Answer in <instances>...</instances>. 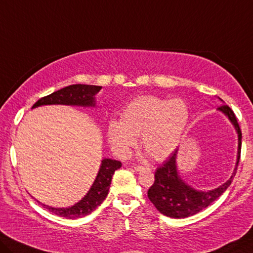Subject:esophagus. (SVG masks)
Returning <instances> with one entry per match:
<instances>
[{"label":"esophagus","mask_w":253,"mask_h":253,"mask_svg":"<svg viewBox=\"0 0 253 253\" xmlns=\"http://www.w3.org/2000/svg\"><path fill=\"white\" fill-rule=\"evenodd\" d=\"M134 169H135V170H136V171H141V170H144V169H145V167H143V166H134Z\"/></svg>","instance_id":"esophagus-1"}]
</instances>
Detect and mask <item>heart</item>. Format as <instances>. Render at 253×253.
<instances>
[{"instance_id": "heart-1", "label": "heart", "mask_w": 253, "mask_h": 253, "mask_svg": "<svg viewBox=\"0 0 253 253\" xmlns=\"http://www.w3.org/2000/svg\"><path fill=\"white\" fill-rule=\"evenodd\" d=\"M188 122L190 110L184 100L139 96L125 105L120 120L109 123L108 139L117 156L127 158L141 135L143 148L163 160L178 146Z\"/></svg>"}]
</instances>
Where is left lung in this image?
<instances>
[{"instance_id": "8db88e82", "label": "left lung", "mask_w": 253, "mask_h": 253, "mask_svg": "<svg viewBox=\"0 0 253 253\" xmlns=\"http://www.w3.org/2000/svg\"><path fill=\"white\" fill-rule=\"evenodd\" d=\"M228 117L239 135V148H237V161L234 172L227 182L211 191H198L184 182L177 170V150L169 157V159L154 172V183L149 188L148 197L154 207L163 214L171 218H186L200 212L220 197L227 187L231 185L236 174L240 163L242 133L237 123L234 112L228 105L218 108Z\"/></svg>"}]
</instances>
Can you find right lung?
<instances>
[{
	"label": "right lung",
	"mask_w": 253,
	"mask_h": 253,
	"mask_svg": "<svg viewBox=\"0 0 253 253\" xmlns=\"http://www.w3.org/2000/svg\"><path fill=\"white\" fill-rule=\"evenodd\" d=\"M101 88H102V86L84 84L70 85L40 99L33 105V108L47 104L94 107L95 105V95L100 92ZM120 167H122V163L118 160L103 159L99 174H97L95 180H94L92 187L87 192V194L76 205L69 207V208H52V207L45 205L43 206L50 210L52 213L60 217L69 218V219L84 217L86 214L92 212L93 210H95L103 202V200L107 198L109 188H110L112 175Z\"/></svg>",
	"instance_id": "right-lung-1"
}]
</instances>
